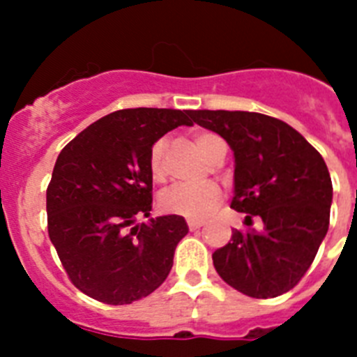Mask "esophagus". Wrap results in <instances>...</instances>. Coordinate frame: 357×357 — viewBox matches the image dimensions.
Returning <instances> with one entry per match:
<instances>
[{
  "label": "esophagus",
  "mask_w": 357,
  "mask_h": 357,
  "mask_svg": "<svg viewBox=\"0 0 357 357\" xmlns=\"http://www.w3.org/2000/svg\"><path fill=\"white\" fill-rule=\"evenodd\" d=\"M187 225H188V229H190V230H197V229H202V227H203V221L188 220Z\"/></svg>",
  "instance_id": "obj_1"
}]
</instances>
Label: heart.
Returning a JSON list of instances; mask_svg holds the SVG:
<instances>
[{
  "label": "heart",
  "mask_w": 357,
  "mask_h": 357,
  "mask_svg": "<svg viewBox=\"0 0 357 357\" xmlns=\"http://www.w3.org/2000/svg\"><path fill=\"white\" fill-rule=\"evenodd\" d=\"M197 149L208 158L212 146L215 142H220V137L212 132H196L194 136ZM167 143L165 139L155 142L149 154V172L152 179L161 183L167 178ZM221 199V190L218 185L205 183V185H176V187L165 190L160 197L161 211L169 212V214H178L188 218V220H203L208 212L214 208Z\"/></svg>",
  "instance_id": "obj_1"
}]
</instances>
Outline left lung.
I'll return each mask as SVG.
<instances>
[{
    "label": "left lung",
    "mask_w": 357,
    "mask_h": 357,
    "mask_svg": "<svg viewBox=\"0 0 357 357\" xmlns=\"http://www.w3.org/2000/svg\"><path fill=\"white\" fill-rule=\"evenodd\" d=\"M194 123L234 152L230 206L261 230H232L212 254L225 283L250 298L289 292L312 265L328 230L332 181L321 154L281 119L243 110H194Z\"/></svg>",
    "instance_id": "1"
}]
</instances>
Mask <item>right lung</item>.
Segmentation results:
<instances>
[{
	"instance_id": "1",
	"label": "right lung",
	"mask_w": 357,
	"mask_h": 357,
	"mask_svg": "<svg viewBox=\"0 0 357 357\" xmlns=\"http://www.w3.org/2000/svg\"><path fill=\"white\" fill-rule=\"evenodd\" d=\"M194 125V110L123 109L59 152L47 188L49 238L74 287L107 305L146 298L167 280L187 221L152 211L149 154L161 136Z\"/></svg>"
}]
</instances>
